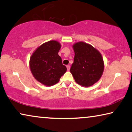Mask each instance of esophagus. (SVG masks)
Returning <instances> with one entry per match:
<instances>
[{
	"instance_id": "obj_1",
	"label": "esophagus",
	"mask_w": 132,
	"mask_h": 132,
	"mask_svg": "<svg viewBox=\"0 0 132 132\" xmlns=\"http://www.w3.org/2000/svg\"><path fill=\"white\" fill-rule=\"evenodd\" d=\"M67 70L68 71H70V66L68 65H67Z\"/></svg>"
}]
</instances>
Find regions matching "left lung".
<instances>
[{"mask_svg":"<svg viewBox=\"0 0 132 132\" xmlns=\"http://www.w3.org/2000/svg\"><path fill=\"white\" fill-rule=\"evenodd\" d=\"M75 55L70 72L75 82L82 86H90L98 82L103 74L104 62L98 50L82 42L73 45Z\"/></svg>","mask_w":132,"mask_h":132,"instance_id":"left-lung-1","label":"left lung"}]
</instances>
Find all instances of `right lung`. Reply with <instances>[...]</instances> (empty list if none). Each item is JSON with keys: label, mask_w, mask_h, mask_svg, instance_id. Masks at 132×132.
<instances>
[{"label": "right lung", "mask_w": 132, "mask_h": 132, "mask_svg": "<svg viewBox=\"0 0 132 132\" xmlns=\"http://www.w3.org/2000/svg\"><path fill=\"white\" fill-rule=\"evenodd\" d=\"M61 44L51 40L43 44L34 51L30 60L31 72L37 81L46 86L55 85L67 71L58 55Z\"/></svg>", "instance_id": "1"}]
</instances>
